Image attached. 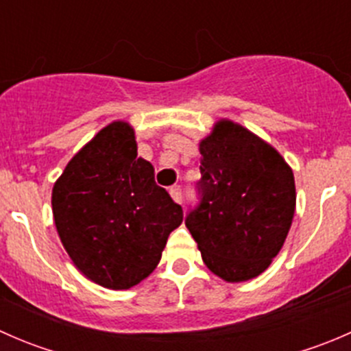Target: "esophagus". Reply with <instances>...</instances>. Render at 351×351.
Wrapping results in <instances>:
<instances>
[{
	"label": "esophagus",
	"mask_w": 351,
	"mask_h": 351,
	"mask_svg": "<svg viewBox=\"0 0 351 351\" xmlns=\"http://www.w3.org/2000/svg\"><path fill=\"white\" fill-rule=\"evenodd\" d=\"M169 195H171V198L176 202V204H182L183 200L182 186H171V189H169Z\"/></svg>",
	"instance_id": "esophagus-1"
}]
</instances>
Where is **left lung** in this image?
Listing matches in <instances>:
<instances>
[{
    "label": "left lung",
    "mask_w": 351,
    "mask_h": 351,
    "mask_svg": "<svg viewBox=\"0 0 351 351\" xmlns=\"http://www.w3.org/2000/svg\"><path fill=\"white\" fill-rule=\"evenodd\" d=\"M200 204L185 224L208 270L244 282L270 267L295 212V182L275 147L231 120L200 141Z\"/></svg>",
    "instance_id": "1"
}]
</instances>
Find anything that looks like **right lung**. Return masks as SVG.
<instances>
[{
	"mask_svg": "<svg viewBox=\"0 0 351 351\" xmlns=\"http://www.w3.org/2000/svg\"><path fill=\"white\" fill-rule=\"evenodd\" d=\"M62 246L95 284L130 289L153 274L183 210L156 185L154 168L137 156L134 129L108 123L67 162L52 189Z\"/></svg>",
	"mask_w": 351,
	"mask_h": 351,
	"instance_id": "add662e5",
	"label": "right lung"
}]
</instances>
